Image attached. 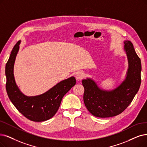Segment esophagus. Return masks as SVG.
Masks as SVG:
<instances>
[{
  "label": "esophagus",
  "mask_w": 147,
  "mask_h": 147,
  "mask_svg": "<svg viewBox=\"0 0 147 147\" xmlns=\"http://www.w3.org/2000/svg\"><path fill=\"white\" fill-rule=\"evenodd\" d=\"M85 76V74L82 71H80V72H78L77 74H76L75 75V77L76 78H77V80H82Z\"/></svg>",
  "instance_id": "1"
}]
</instances>
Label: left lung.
<instances>
[{
    "label": "left lung",
    "mask_w": 147,
    "mask_h": 147,
    "mask_svg": "<svg viewBox=\"0 0 147 147\" xmlns=\"http://www.w3.org/2000/svg\"><path fill=\"white\" fill-rule=\"evenodd\" d=\"M124 50L128 61L125 80L116 89L104 90L90 78L82 81L84 88V102L93 116L109 118L124 111L133 101L141 83V62L130 41L124 42Z\"/></svg>",
    "instance_id": "obj_1"
}]
</instances>
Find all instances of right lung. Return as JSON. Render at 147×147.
Instances as JSON below:
<instances>
[{
    "instance_id": "1",
    "label": "right lung",
    "mask_w": 147,
    "mask_h": 147,
    "mask_svg": "<svg viewBox=\"0 0 147 147\" xmlns=\"http://www.w3.org/2000/svg\"><path fill=\"white\" fill-rule=\"evenodd\" d=\"M20 43V41H19L15 45L6 64L7 94L16 108L27 119L35 122L47 121L57 113L62 98L75 85L76 80L74 77L64 80L48 91L38 96H27L23 95L16 85L13 71Z\"/></svg>"
}]
</instances>
